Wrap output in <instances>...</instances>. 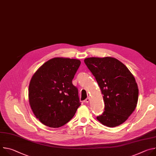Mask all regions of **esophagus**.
<instances>
[{"mask_svg":"<svg viewBox=\"0 0 156 156\" xmlns=\"http://www.w3.org/2000/svg\"><path fill=\"white\" fill-rule=\"evenodd\" d=\"M90 97H87L86 99H85V101H84V102H86V103H88L89 102H90Z\"/></svg>","mask_w":156,"mask_h":156,"instance_id":"esophagus-1","label":"esophagus"}]
</instances>
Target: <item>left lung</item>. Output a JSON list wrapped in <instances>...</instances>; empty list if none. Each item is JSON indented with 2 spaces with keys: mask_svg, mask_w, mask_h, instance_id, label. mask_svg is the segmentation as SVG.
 <instances>
[{
  "mask_svg": "<svg viewBox=\"0 0 156 156\" xmlns=\"http://www.w3.org/2000/svg\"><path fill=\"white\" fill-rule=\"evenodd\" d=\"M84 61L103 94L104 111L97 119L108 127L122 124L137 105L139 92L134 76L123 63L115 58L90 57Z\"/></svg>",
  "mask_w": 156,
  "mask_h": 156,
  "instance_id": "8db88e82",
  "label": "left lung"
}]
</instances>
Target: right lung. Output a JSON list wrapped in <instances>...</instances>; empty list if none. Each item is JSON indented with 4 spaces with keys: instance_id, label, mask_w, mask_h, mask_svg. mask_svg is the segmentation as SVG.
Here are the masks:
<instances>
[{
    "instance_id": "obj_1",
    "label": "right lung",
    "mask_w": 156,
    "mask_h": 156,
    "mask_svg": "<svg viewBox=\"0 0 156 156\" xmlns=\"http://www.w3.org/2000/svg\"><path fill=\"white\" fill-rule=\"evenodd\" d=\"M81 64L78 59L56 57L44 63L33 76L28 97L36 117L51 128L69 122L81 105L72 80Z\"/></svg>"
}]
</instances>
